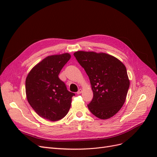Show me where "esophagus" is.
<instances>
[{"label":"esophagus","mask_w":157,"mask_h":157,"mask_svg":"<svg viewBox=\"0 0 157 157\" xmlns=\"http://www.w3.org/2000/svg\"><path fill=\"white\" fill-rule=\"evenodd\" d=\"M82 89H79V90H78V91L77 92V94H80L82 93Z\"/></svg>","instance_id":"1"}]
</instances>
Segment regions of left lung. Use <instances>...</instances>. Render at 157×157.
I'll return each mask as SVG.
<instances>
[{"label":"left lung","instance_id":"1","mask_svg":"<svg viewBox=\"0 0 157 157\" xmlns=\"http://www.w3.org/2000/svg\"><path fill=\"white\" fill-rule=\"evenodd\" d=\"M74 56L91 84L94 96L89 110L100 119L113 117L124 105L130 86L125 65L105 53L77 51Z\"/></svg>","mask_w":157,"mask_h":157}]
</instances>
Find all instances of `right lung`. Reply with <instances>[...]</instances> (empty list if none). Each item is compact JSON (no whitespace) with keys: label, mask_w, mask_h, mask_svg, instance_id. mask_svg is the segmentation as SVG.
<instances>
[{"label":"right lung","mask_w":157,"mask_h":157,"mask_svg":"<svg viewBox=\"0 0 157 157\" xmlns=\"http://www.w3.org/2000/svg\"><path fill=\"white\" fill-rule=\"evenodd\" d=\"M71 58L69 53L46 57L27 75L25 92L27 101L40 117L57 121L67 115L75 94L69 92L58 75Z\"/></svg>","instance_id":"1"}]
</instances>
